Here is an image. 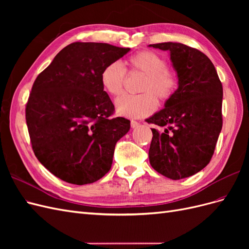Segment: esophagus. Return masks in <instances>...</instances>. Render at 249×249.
<instances>
[{"label":"esophagus","instance_id":"esophagus-1","mask_svg":"<svg viewBox=\"0 0 249 249\" xmlns=\"http://www.w3.org/2000/svg\"><path fill=\"white\" fill-rule=\"evenodd\" d=\"M131 126L133 127V129H136L137 126H139V123L135 122V120H132V122H131Z\"/></svg>","mask_w":249,"mask_h":249}]
</instances>
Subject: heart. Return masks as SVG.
I'll return each instance as SVG.
<instances>
[{
	"label": "heart",
	"instance_id": "1",
	"mask_svg": "<svg viewBox=\"0 0 249 249\" xmlns=\"http://www.w3.org/2000/svg\"><path fill=\"white\" fill-rule=\"evenodd\" d=\"M124 65L131 71H138L145 74L137 95L124 94L116 100L115 109L119 115L129 118L144 117L157 108V100L166 101L177 89V78L167 70V63L160 55L150 51H142L126 59ZM125 70L122 63L111 62L103 69L101 83L111 95L123 92Z\"/></svg>",
	"mask_w": 249,
	"mask_h": 249
}]
</instances>
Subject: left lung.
Masks as SVG:
<instances>
[{
  "label": "left lung",
  "instance_id": "1",
  "mask_svg": "<svg viewBox=\"0 0 249 249\" xmlns=\"http://www.w3.org/2000/svg\"><path fill=\"white\" fill-rule=\"evenodd\" d=\"M148 47L169 52L178 88L164 108L145 122L152 129L149 163L171 179L189 178L209 164L222 129V84L212 61L196 49L178 42Z\"/></svg>",
  "mask_w": 249,
  "mask_h": 249
}]
</instances>
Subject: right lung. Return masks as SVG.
<instances>
[{
    "instance_id": "obj_1",
    "label": "right lung",
    "mask_w": 249,
    "mask_h": 249,
    "mask_svg": "<svg viewBox=\"0 0 249 249\" xmlns=\"http://www.w3.org/2000/svg\"><path fill=\"white\" fill-rule=\"evenodd\" d=\"M101 42H73L36 78L26 107L34 154L66 183L91 184L110 170L116 142L130 120L112 118L114 105L101 83L103 69L130 52Z\"/></svg>"
}]
</instances>
